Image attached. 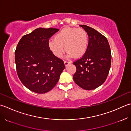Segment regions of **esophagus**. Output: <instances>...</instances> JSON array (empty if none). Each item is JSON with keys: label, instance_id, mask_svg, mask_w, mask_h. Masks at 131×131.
I'll return each mask as SVG.
<instances>
[{"label": "esophagus", "instance_id": "obj_1", "mask_svg": "<svg viewBox=\"0 0 131 131\" xmlns=\"http://www.w3.org/2000/svg\"><path fill=\"white\" fill-rule=\"evenodd\" d=\"M64 65H65L66 67V66H67L68 64H69V63H71V62H67V61H64Z\"/></svg>", "mask_w": 131, "mask_h": 131}]
</instances>
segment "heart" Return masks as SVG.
Here are the masks:
<instances>
[{
  "label": "heart",
  "mask_w": 131,
  "mask_h": 131,
  "mask_svg": "<svg viewBox=\"0 0 131 131\" xmlns=\"http://www.w3.org/2000/svg\"><path fill=\"white\" fill-rule=\"evenodd\" d=\"M88 46L87 33L82 29L66 27L56 34L55 38L49 41L50 50L56 57L60 58L66 50L68 51L67 57L79 58L85 54Z\"/></svg>",
  "instance_id": "1"
}]
</instances>
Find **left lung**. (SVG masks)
Returning <instances> with one entry per match:
<instances>
[{
    "mask_svg": "<svg viewBox=\"0 0 131 131\" xmlns=\"http://www.w3.org/2000/svg\"><path fill=\"white\" fill-rule=\"evenodd\" d=\"M87 32L89 43L81 59L73 63L76 67L74 81L85 90H93L105 81L111 67V54L107 39L89 26L80 25Z\"/></svg>",
    "mask_w": 131,
    "mask_h": 131,
    "instance_id": "left-lung-1",
    "label": "left lung"
}]
</instances>
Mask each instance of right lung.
Segmentation results:
<instances>
[{
	"label": "right lung",
	"instance_id": "1",
	"mask_svg": "<svg viewBox=\"0 0 131 131\" xmlns=\"http://www.w3.org/2000/svg\"><path fill=\"white\" fill-rule=\"evenodd\" d=\"M59 30L37 28L24 36L17 45L15 52L17 75L32 92L43 94L50 91L65 68L63 61L55 57L49 47L50 38Z\"/></svg>",
	"mask_w": 131,
	"mask_h": 131
}]
</instances>
